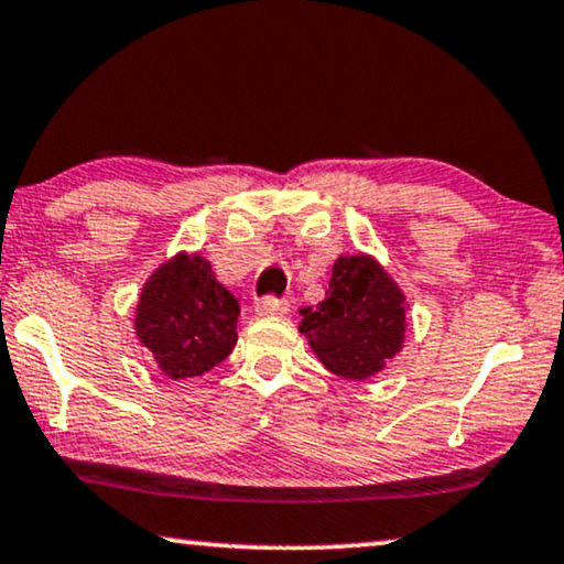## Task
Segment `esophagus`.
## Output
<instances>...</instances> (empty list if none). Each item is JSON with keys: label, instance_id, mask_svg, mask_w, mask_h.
<instances>
[{"label": "esophagus", "instance_id": "obj_1", "mask_svg": "<svg viewBox=\"0 0 564 564\" xmlns=\"http://www.w3.org/2000/svg\"><path fill=\"white\" fill-rule=\"evenodd\" d=\"M256 312L263 316H273V314H285L289 312V299H279V296H263L258 299Z\"/></svg>", "mask_w": 564, "mask_h": 564}]
</instances>
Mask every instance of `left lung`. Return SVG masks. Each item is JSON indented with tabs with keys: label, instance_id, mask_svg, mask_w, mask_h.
I'll return each mask as SVG.
<instances>
[{
	"label": "left lung",
	"instance_id": "obj_1",
	"mask_svg": "<svg viewBox=\"0 0 564 564\" xmlns=\"http://www.w3.org/2000/svg\"><path fill=\"white\" fill-rule=\"evenodd\" d=\"M403 293L368 256L339 258L327 299L304 308L299 332L308 337L324 368L339 378L365 380L386 368L403 345Z\"/></svg>",
	"mask_w": 564,
	"mask_h": 564
}]
</instances>
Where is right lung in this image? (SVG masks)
Segmentation results:
<instances>
[{
  "mask_svg": "<svg viewBox=\"0 0 564 564\" xmlns=\"http://www.w3.org/2000/svg\"><path fill=\"white\" fill-rule=\"evenodd\" d=\"M240 304L214 279L199 256H178L158 268L140 293V343L165 376L194 378L212 370L237 345Z\"/></svg>",
  "mask_w": 564,
  "mask_h": 564,
  "instance_id": "right-lung-1",
  "label": "right lung"
}]
</instances>
